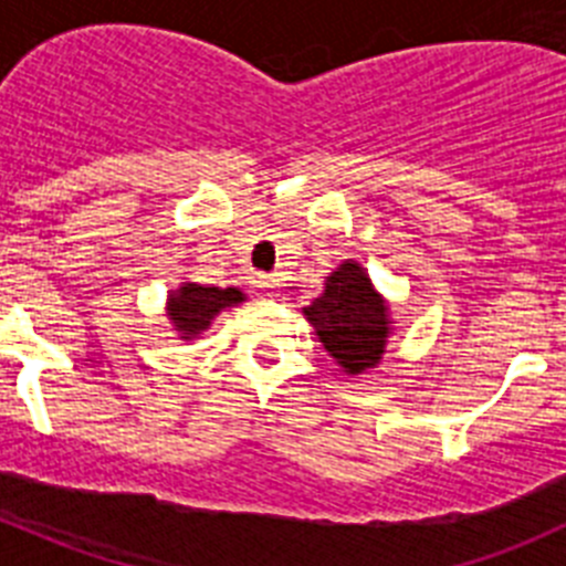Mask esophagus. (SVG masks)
I'll list each match as a JSON object with an SVG mask.
<instances>
[{
  "label": "esophagus",
  "mask_w": 566,
  "mask_h": 566,
  "mask_svg": "<svg viewBox=\"0 0 566 566\" xmlns=\"http://www.w3.org/2000/svg\"><path fill=\"white\" fill-rule=\"evenodd\" d=\"M258 289L263 292V297H274V294H277V289H280V280L272 277V274H260Z\"/></svg>",
  "instance_id": "esophagus-1"
}]
</instances>
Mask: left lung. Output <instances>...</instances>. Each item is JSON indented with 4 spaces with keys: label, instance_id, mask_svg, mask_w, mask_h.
Masks as SVG:
<instances>
[{
    "label": "left lung",
    "instance_id": "obj_1",
    "mask_svg": "<svg viewBox=\"0 0 566 566\" xmlns=\"http://www.w3.org/2000/svg\"><path fill=\"white\" fill-rule=\"evenodd\" d=\"M303 312L345 371L359 374L379 363L388 337V306L357 263H343L326 280V292Z\"/></svg>",
    "mask_w": 566,
    "mask_h": 566
}]
</instances>
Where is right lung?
<instances>
[{
  "mask_svg": "<svg viewBox=\"0 0 566 566\" xmlns=\"http://www.w3.org/2000/svg\"><path fill=\"white\" fill-rule=\"evenodd\" d=\"M243 294L238 289H218V286H198V283H184L178 292L169 297V319L181 328L187 337L201 334L212 323V317L221 308L240 303Z\"/></svg>",
  "mask_w": 566,
  "mask_h": 566,
  "instance_id": "obj_1",
  "label": "right lung"
}]
</instances>
